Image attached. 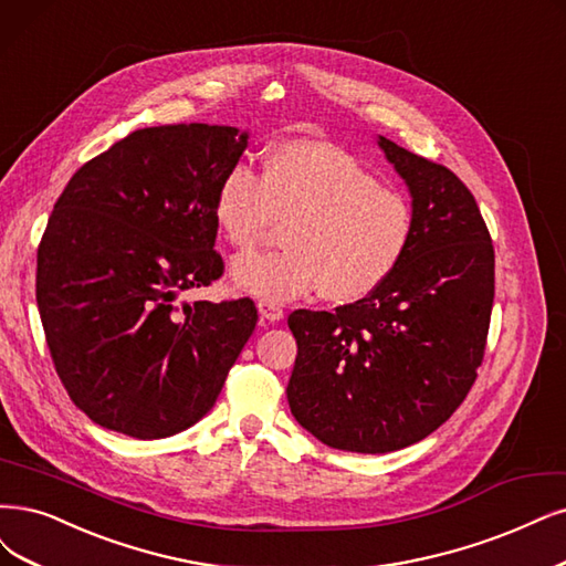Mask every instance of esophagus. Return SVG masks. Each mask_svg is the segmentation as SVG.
Instances as JSON below:
<instances>
[{
    "label": "esophagus",
    "instance_id": "1",
    "mask_svg": "<svg viewBox=\"0 0 566 566\" xmlns=\"http://www.w3.org/2000/svg\"><path fill=\"white\" fill-rule=\"evenodd\" d=\"M259 315L263 322H280L284 317L282 307H277L275 303L270 301H259Z\"/></svg>",
    "mask_w": 566,
    "mask_h": 566
}]
</instances>
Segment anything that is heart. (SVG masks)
<instances>
[{
  "instance_id": "obj_1",
  "label": "heart",
  "mask_w": 566,
  "mask_h": 566,
  "mask_svg": "<svg viewBox=\"0 0 566 566\" xmlns=\"http://www.w3.org/2000/svg\"><path fill=\"white\" fill-rule=\"evenodd\" d=\"M214 219L230 244L251 249L286 221L284 249L249 251L230 265L242 294L286 303L319 289L331 303H357L399 268L412 240L410 200L328 142L272 149L263 175L235 165L223 175Z\"/></svg>"
}]
</instances>
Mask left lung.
Returning <instances> with one entry per match:
<instances>
[{
    "instance_id": "8db88e82",
    "label": "left lung",
    "mask_w": 566,
    "mask_h": 566,
    "mask_svg": "<svg viewBox=\"0 0 566 566\" xmlns=\"http://www.w3.org/2000/svg\"><path fill=\"white\" fill-rule=\"evenodd\" d=\"M378 146L412 198L403 261L357 303L289 315L291 412L324 446L361 454L408 448L450 420L483 364L494 301V247L464 181L387 137Z\"/></svg>"
}]
</instances>
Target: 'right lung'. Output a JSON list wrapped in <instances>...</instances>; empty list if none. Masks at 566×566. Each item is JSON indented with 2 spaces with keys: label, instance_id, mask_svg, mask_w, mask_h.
<instances>
[{
  "label": "right lung",
  "instance_id": "obj_1",
  "mask_svg": "<svg viewBox=\"0 0 566 566\" xmlns=\"http://www.w3.org/2000/svg\"><path fill=\"white\" fill-rule=\"evenodd\" d=\"M230 125L142 128L65 186L36 251V305L76 408L151 441L217 403L256 305L179 303L223 275L214 198L247 149Z\"/></svg>",
  "mask_w": 566,
  "mask_h": 566
}]
</instances>
